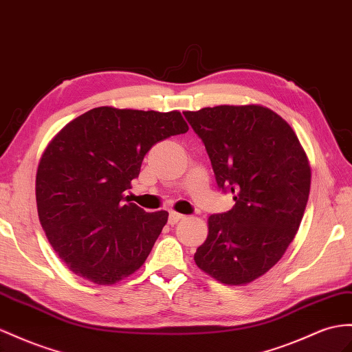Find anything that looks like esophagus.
I'll use <instances>...</instances> for the list:
<instances>
[{
	"instance_id": "1",
	"label": "esophagus",
	"mask_w": 352,
	"mask_h": 352,
	"mask_svg": "<svg viewBox=\"0 0 352 352\" xmlns=\"http://www.w3.org/2000/svg\"><path fill=\"white\" fill-rule=\"evenodd\" d=\"M183 219H184V215H183V214H178V212L173 211V212H169L168 223H169V224H175V223H178L179 220H183Z\"/></svg>"
}]
</instances>
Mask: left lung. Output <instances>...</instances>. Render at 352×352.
I'll return each instance as SVG.
<instances>
[{
    "instance_id": "8db88e82",
    "label": "left lung",
    "mask_w": 352,
    "mask_h": 352,
    "mask_svg": "<svg viewBox=\"0 0 352 352\" xmlns=\"http://www.w3.org/2000/svg\"><path fill=\"white\" fill-rule=\"evenodd\" d=\"M204 141L217 184L235 206L208 219L195 263L226 285L274 267L299 230L311 188L308 156L281 116L258 104L183 111Z\"/></svg>"
}]
</instances>
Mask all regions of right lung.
Returning a JSON list of instances; mask_svg holds the SVG:
<instances>
[{"mask_svg": "<svg viewBox=\"0 0 352 352\" xmlns=\"http://www.w3.org/2000/svg\"><path fill=\"white\" fill-rule=\"evenodd\" d=\"M179 111L98 107L62 128L43 151L35 199L41 226L71 272L111 285L144 265L168 221L124 201L156 142L186 133Z\"/></svg>", "mask_w": 352, "mask_h": 352, "instance_id": "right-lung-1", "label": "right lung"}]
</instances>
